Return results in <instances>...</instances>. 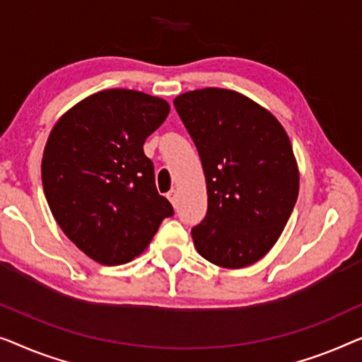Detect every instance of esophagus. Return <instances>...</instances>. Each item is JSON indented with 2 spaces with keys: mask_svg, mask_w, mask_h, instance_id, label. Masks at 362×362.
<instances>
[{
  "mask_svg": "<svg viewBox=\"0 0 362 362\" xmlns=\"http://www.w3.org/2000/svg\"><path fill=\"white\" fill-rule=\"evenodd\" d=\"M167 198H169L172 205H174V208H177V202H179V195H177V190H170L169 193H167Z\"/></svg>",
  "mask_w": 362,
  "mask_h": 362,
  "instance_id": "1",
  "label": "esophagus"
}]
</instances>
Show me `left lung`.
<instances>
[{"mask_svg":"<svg viewBox=\"0 0 362 362\" xmlns=\"http://www.w3.org/2000/svg\"><path fill=\"white\" fill-rule=\"evenodd\" d=\"M174 105L206 179V216L192 230L197 251L220 267L251 266L277 243L298 197L287 132L272 113L233 90L188 91Z\"/></svg>","mask_w":362,"mask_h":362,"instance_id":"left-lung-1","label":"left lung"}]
</instances>
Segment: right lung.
<instances>
[{
  "instance_id": "right-lung-1",
  "label": "right lung",
  "mask_w": 362,
  "mask_h": 362,
  "mask_svg": "<svg viewBox=\"0 0 362 362\" xmlns=\"http://www.w3.org/2000/svg\"><path fill=\"white\" fill-rule=\"evenodd\" d=\"M169 111L157 96L111 88L81 100L50 131L40 167L49 208L70 241L103 266L139 256L174 215L142 149Z\"/></svg>"
}]
</instances>
